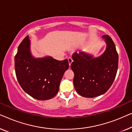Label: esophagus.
I'll return each instance as SVG.
<instances>
[{
	"mask_svg": "<svg viewBox=\"0 0 132 132\" xmlns=\"http://www.w3.org/2000/svg\"><path fill=\"white\" fill-rule=\"evenodd\" d=\"M68 60L69 64V66H70V64H71L72 62H73V59H72L71 57H69V58L68 59Z\"/></svg>",
	"mask_w": 132,
	"mask_h": 132,
	"instance_id": "34e87169",
	"label": "esophagus"
}]
</instances>
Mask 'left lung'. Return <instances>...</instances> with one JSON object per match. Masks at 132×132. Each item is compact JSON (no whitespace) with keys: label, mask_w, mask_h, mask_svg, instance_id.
I'll return each mask as SVG.
<instances>
[{"label":"left lung","mask_w":132,"mask_h":132,"mask_svg":"<svg viewBox=\"0 0 132 132\" xmlns=\"http://www.w3.org/2000/svg\"><path fill=\"white\" fill-rule=\"evenodd\" d=\"M106 47L100 56L80 52L72 55L70 67L74 73L73 85L77 92L85 97H94L105 93L116 78L118 55L116 45L108 35L102 37Z\"/></svg>","instance_id":"left-lung-1"}]
</instances>
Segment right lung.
<instances>
[{
  "label": "right lung",
  "instance_id": "obj_1",
  "mask_svg": "<svg viewBox=\"0 0 132 132\" xmlns=\"http://www.w3.org/2000/svg\"><path fill=\"white\" fill-rule=\"evenodd\" d=\"M14 61L20 86L30 96L39 101L51 99L56 95L63 76L69 68L68 59L59 61L51 56L35 58L30 51L29 36L18 46Z\"/></svg>",
  "mask_w": 132,
  "mask_h": 132
}]
</instances>
